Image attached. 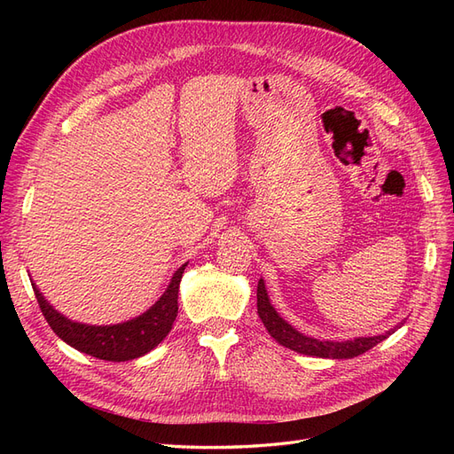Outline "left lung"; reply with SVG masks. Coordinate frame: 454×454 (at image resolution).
Returning <instances> with one entry per match:
<instances>
[{
  "label": "left lung",
  "instance_id": "left-lung-1",
  "mask_svg": "<svg viewBox=\"0 0 454 454\" xmlns=\"http://www.w3.org/2000/svg\"><path fill=\"white\" fill-rule=\"evenodd\" d=\"M257 314H259L261 322H263V325L267 327L269 335L277 342H280L282 347L295 350L299 354L316 356V358H333V360L354 358V356H360V354L367 352L369 348H373L375 345H379L380 340H384L395 332V327H394L384 335L358 337L354 340H342V342L318 340V339L307 337L303 333H299L297 329H294L286 320H282L278 312L274 310V307L269 301L263 280L257 282Z\"/></svg>",
  "mask_w": 454,
  "mask_h": 454
}]
</instances>
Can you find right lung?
I'll return each mask as SVG.
<instances>
[{"label": "right lung", "mask_w": 454, "mask_h": 454, "mask_svg": "<svg viewBox=\"0 0 454 454\" xmlns=\"http://www.w3.org/2000/svg\"><path fill=\"white\" fill-rule=\"evenodd\" d=\"M185 267L187 263L174 272L168 290L153 307L138 318L117 325H85L67 320L47 303L34 284L32 286L47 324L67 345L98 360L129 362L153 350L170 333L177 316V292H180V280Z\"/></svg>", "instance_id": "1"}]
</instances>
